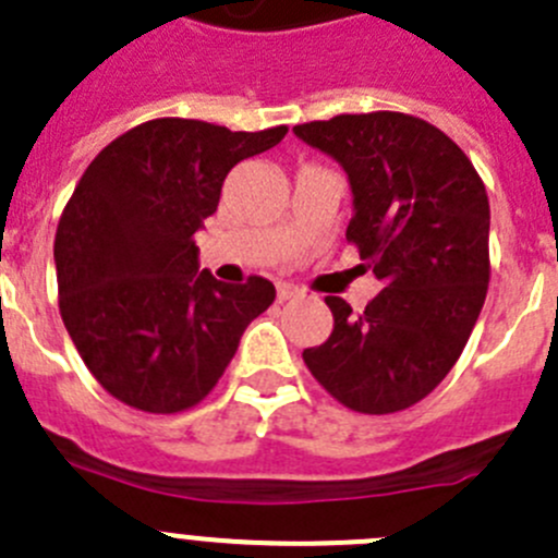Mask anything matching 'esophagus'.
Masks as SVG:
<instances>
[{
  "label": "esophagus",
  "mask_w": 558,
  "mask_h": 558,
  "mask_svg": "<svg viewBox=\"0 0 558 558\" xmlns=\"http://www.w3.org/2000/svg\"><path fill=\"white\" fill-rule=\"evenodd\" d=\"M303 290L298 284H290V281H279L277 284V301L284 303V301H292V298H301Z\"/></svg>",
  "instance_id": "esophagus-1"
}]
</instances>
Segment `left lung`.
Segmentation results:
<instances>
[{"instance_id":"8db88e82","label":"left lung","mask_w":558,"mask_h":558,"mask_svg":"<svg viewBox=\"0 0 558 558\" xmlns=\"http://www.w3.org/2000/svg\"><path fill=\"white\" fill-rule=\"evenodd\" d=\"M292 132L350 175L347 241L383 284L363 312L325 298L333 330L303 363L347 410H407L456 366L488 292L483 179L459 143L410 113H341Z\"/></svg>"}]
</instances>
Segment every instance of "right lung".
Returning a JSON list of instances; mask_svg holds the SVG:
<instances>
[{
  "mask_svg": "<svg viewBox=\"0 0 558 558\" xmlns=\"http://www.w3.org/2000/svg\"><path fill=\"white\" fill-rule=\"evenodd\" d=\"M284 135V124L230 132L151 119L81 175L53 241L59 312L86 368L121 404L151 415L201 404L246 325L274 303L268 279L225 284L197 271L195 233L230 170Z\"/></svg>",
  "mask_w": 558,
  "mask_h": 558,
  "instance_id": "add662e5",
  "label": "right lung"
}]
</instances>
